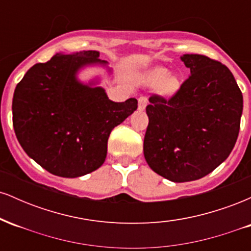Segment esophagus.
Masks as SVG:
<instances>
[{
  "mask_svg": "<svg viewBox=\"0 0 251 251\" xmlns=\"http://www.w3.org/2000/svg\"><path fill=\"white\" fill-rule=\"evenodd\" d=\"M148 101V97H139V99H138V108H139V111H144L145 109Z\"/></svg>",
  "mask_w": 251,
  "mask_h": 251,
  "instance_id": "1",
  "label": "esophagus"
}]
</instances>
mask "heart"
<instances>
[{
    "mask_svg": "<svg viewBox=\"0 0 251 251\" xmlns=\"http://www.w3.org/2000/svg\"><path fill=\"white\" fill-rule=\"evenodd\" d=\"M169 76V71L165 68H154L148 74V81L150 83H153V85H158V83H162V91L164 93H172L175 92L178 87V80L176 77H166Z\"/></svg>",
    "mask_w": 251,
    "mask_h": 251,
    "instance_id": "obj_1",
    "label": "heart"
}]
</instances>
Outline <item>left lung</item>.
<instances>
[{
  "instance_id": "left-lung-1",
  "label": "left lung",
  "mask_w": 251,
  "mask_h": 251,
  "mask_svg": "<svg viewBox=\"0 0 251 251\" xmlns=\"http://www.w3.org/2000/svg\"><path fill=\"white\" fill-rule=\"evenodd\" d=\"M180 59L191 74L171 97H150L144 138L150 168L176 183L200 179L229 157L243 111L242 92L226 65L201 54Z\"/></svg>"
}]
</instances>
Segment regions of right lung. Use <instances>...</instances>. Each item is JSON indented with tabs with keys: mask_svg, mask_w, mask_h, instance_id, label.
Wrapping results in <instances>:
<instances>
[{
	"mask_svg": "<svg viewBox=\"0 0 251 251\" xmlns=\"http://www.w3.org/2000/svg\"><path fill=\"white\" fill-rule=\"evenodd\" d=\"M97 50L56 54L36 63L17 83L13 126L25 152L50 174L75 178L105 162L112 129L138 107L134 98L109 100L100 87L76 80L82 66L105 62Z\"/></svg>",
	"mask_w": 251,
	"mask_h": 251,
	"instance_id": "obj_1",
	"label": "right lung"
}]
</instances>
